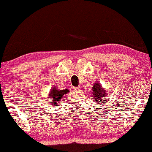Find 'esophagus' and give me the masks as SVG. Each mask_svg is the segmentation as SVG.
Segmentation results:
<instances>
[{
    "instance_id": "34e87169",
    "label": "esophagus",
    "mask_w": 152,
    "mask_h": 152,
    "mask_svg": "<svg viewBox=\"0 0 152 152\" xmlns=\"http://www.w3.org/2000/svg\"><path fill=\"white\" fill-rule=\"evenodd\" d=\"M80 88H81V87H79V86H78V87H74V91H79Z\"/></svg>"
}]
</instances>
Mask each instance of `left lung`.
I'll return each mask as SVG.
<instances>
[{
    "label": "left lung",
    "mask_w": 152,
    "mask_h": 152,
    "mask_svg": "<svg viewBox=\"0 0 152 152\" xmlns=\"http://www.w3.org/2000/svg\"><path fill=\"white\" fill-rule=\"evenodd\" d=\"M93 94H94V99L98 100L99 103H103L104 101L103 98L105 97V92L103 90L101 86L99 83H95V85L93 87Z\"/></svg>",
    "instance_id": "1"
}]
</instances>
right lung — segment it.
Returning a JSON list of instances; mask_svg holds the SVG:
<instances>
[{"label": "right lung", "mask_w": 152, "mask_h": 152, "mask_svg": "<svg viewBox=\"0 0 152 152\" xmlns=\"http://www.w3.org/2000/svg\"><path fill=\"white\" fill-rule=\"evenodd\" d=\"M69 92V91L67 89H65V90H57L56 88H53L52 91H51L50 94V98H52L50 100H53V103H56V104H57L58 102L57 101H60V99H61V98L63 97V96Z\"/></svg>", "instance_id": "right-lung-1"}]
</instances>
